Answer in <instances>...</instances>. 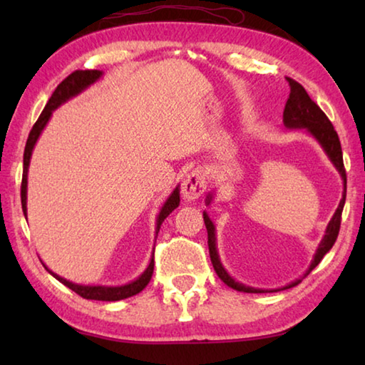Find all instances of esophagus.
Listing matches in <instances>:
<instances>
[{
  "mask_svg": "<svg viewBox=\"0 0 365 365\" xmlns=\"http://www.w3.org/2000/svg\"><path fill=\"white\" fill-rule=\"evenodd\" d=\"M206 175L201 169L191 170L182 183V195L187 201H195L206 191Z\"/></svg>",
  "mask_w": 365,
  "mask_h": 365,
  "instance_id": "34e87169",
  "label": "esophagus"
}]
</instances>
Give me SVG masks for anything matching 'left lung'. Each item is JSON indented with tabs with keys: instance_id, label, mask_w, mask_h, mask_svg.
<instances>
[{
	"instance_id": "1",
	"label": "left lung",
	"mask_w": 365,
	"mask_h": 365,
	"mask_svg": "<svg viewBox=\"0 0 365 365\" xmlns=\"http://www.w3.org/2000/svg\"><path fill=\"white\" fill-rule=\"evenodd\" d=\"M287 80L289 83V98L285 104V110H283V123H285L287 128H304L307 133H311L312 137L319 141L320 146L324 148V151L327 153V156L330 158L331 164L335 165L336 170L339 172V175H341L343 185H344L341 201H339L335 214H333L331 220L329 222V225H327V230H325L322 242H320L316 255H314L312 262H311V265H309V270L306 272V275H307L309 272H311L320 261H322L324 256L331 250V246L335 245L336 238H338L339 225H341V212H343L344 201H346V170H344V164H343V151H341V145H339L338 133L335 132V128H333L331 122L329 120V117H327L324 110L311 100V96L307 95L304 86L289 77H287ZM211 201H212V195L209 193L206 197V202L207 205H211ZM202 217H205V224L207 228L209 256H211L212 267L215 270V274L219 275V279L224 282L227 287L237 289V292L265 293V289L245 287L243 283L235 282L232 277L228 275V272L224 269V265H222L220 259H219L217 243H215V227L206 212H202ZM298 283H301V279L292 282L287 287H283V289L296 287ZM274 292H277V289H274Z\"/></svg>"
}]
</instances>
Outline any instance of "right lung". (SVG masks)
I'll return each instance as SVG.
<instances>
[{
  "label": "right lung",
  "mask_w": 365,
  "mask_h": 365,
  "mask_svg": "<svg viewBox=\"0 0 365 365\" xmlns=\"http://www.w3.org/2000/svg\"><path fill=\"white\" fill-rule=\"evenodd\" d=\"M101 76H103L101 71H76V72H72L71 76H67L63 82L56 86V90L53 91L51 98H49L45 109H43V113L38 117V120L35 122L32 130H30L29 138H27V145H26V151H24V174H22V185H21L22 211H24V215H26V219H27V174H29L30 158H32V151H34L36 140H38V137L41 135V130L45 128L54 109L59 108L61 104L66 103L67 100H71V98L77 96L78 93H82L85 88H88L91 83H95ZM178 205H180V190H178V187H177L174 191H172V195L168 197V201L164 202V206H163V209H160V212L158 215L156 235L159 232L160 225H163L164 219L168 217V215L174 211L175 207H178ZM45 269L54 277V279L59 280L63 285L71 288L72 292H76L78 296H82V298H85V299L119 301V299L130 298V296H133V294H138L141 289H143L148 283H150L153 270H154V251H153V257L150 261V265H148L143 274H141L137 280L127 283V285H120V287L78 285V283H72L69 280L63 279V277H59L58 274H54V272L49 270L46 265H45Z\"/></svg>",
  "instance_id": "obj_1"
}]
</instances>
